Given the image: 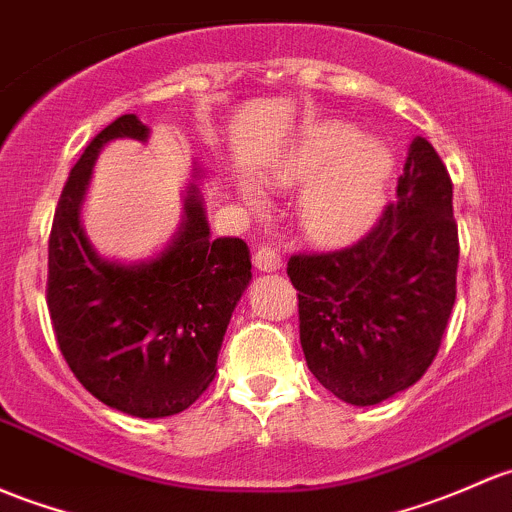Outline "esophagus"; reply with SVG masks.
<instances>
[{
    "label": "esophagus",
    "mask_w": 512,
    "mask_h": 512,
    "mask_svg": "<svg viewBox=\"0 0 512 512\" xmlns=\"http://www.w3.org/2000/svg\"><path fill=\"white\" fill-rule=\"evenodd\" d=\"M252 262H255V267L260 272H279V270H282V257H279L277 252H274L272 247H267V245L257 247Z\"/></svg>",
    "instance_id": "1"
}]
</instances>
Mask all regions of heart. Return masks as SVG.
Returning <instances> with one entry per match:
<instances>
[{"instance_id": "b5f03b06", "label": "heart", "mask_w": 512, "mask_h": 512, "mask_svg": "<svg viewBox=\"0 0 512 512\" xmlns=\"http://www.w3.org/2000/svg\"><path fill=\"white\" fill-rule=\"evenodd\" d=\"M274 186H301L299 220L314 240L348 242L378 220L392 179V154L378 137H360L346 122H321L299 134L267 166ZM247 206H260L262 191L240 179Z\"/></svg>"}]
</instances>
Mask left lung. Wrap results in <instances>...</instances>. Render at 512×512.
I'll return each instance as SVG.
<instances>
[{
  "label": "left lung",
  "mask_w": 512,
  "mask_h": 512,
  "mask_svg": "<svg viewBox=\"0 0 512 512\" xmlns=\"http://www.w3.org/2000/svg\"><path fill=\"white\" fill-rule=\"evenodd\" d=\"M451 196L439 154L414 137L397 201L365 238L289 260L306 365L338 400L378 405L432 365L456 299L459 230Z\"/></svg>",
  "instance_id": "left-lung-1"
}]
</instances>
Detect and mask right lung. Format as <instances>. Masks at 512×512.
I'll list each match as a JSON object with an SVG mask.
<instances>
[{
  "mask_svg": "<svg viewBox=\"0 0 512 512\" xmlns=\"http://www.w3.org/2000/svg\"><path fill=\"white\" fill-rule=\"evenodd\" d=\"M147 142L137 115L107 125L71 169L48 240V314L58 348L80 385L112 410L159 419L184 412L215 378L230 316L252 279L240 238H211L203 196L184 191V218L147 260L102 257L80 223L102 147ZM196 179L203 169L196 164Z\"/></svg>",
  "mask_w": 512,
  "mask_h": 512,
  "instance_id": "1",
  "label": "right lung"
}]
</instances>
